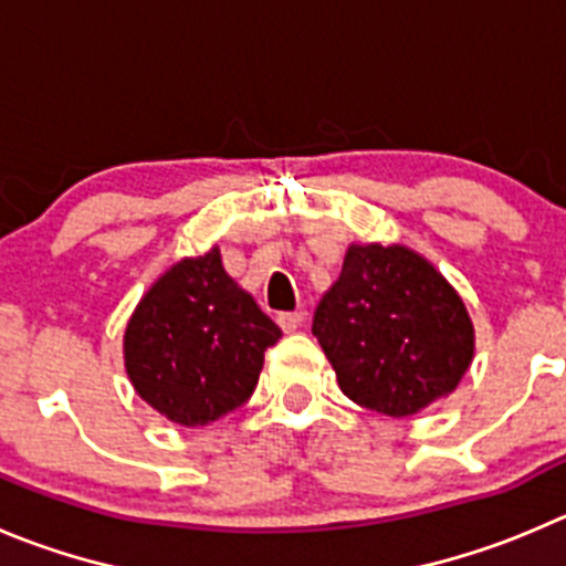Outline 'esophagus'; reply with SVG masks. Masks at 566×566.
Masks as SVG:
<instances>
[{
  "label": "esophagus",
  "instance_id": "1",
  "mask_svg": "<svg viewBox=\"0 0 566 566\" xmlns=\"http://www.w3.org/2000/svg\"><path fill=\"white\" fill-rule=\"evenodd\" d=\"M277 325L283 333H294L300 325H303V314H292V311H286V314H277Z\"/></svg>",
  "mask_w": 566,
  "mask_h": 566
}]
</instances>
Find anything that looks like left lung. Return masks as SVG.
Here are the masks:
<instances>
[{
	"label": "left lung",
	"instance_id": "1",
	"mask_svg": "<svg viewBox=\"0 0 566 566\" xmlns=\"http://www.w3.org/2000/svg\"><path fill=\"white\" fill-rule=\"evenodd\" d=\"M311 331L338 389L386 417H411L453 395L475 358L461 294L406 244H349Z\"/></svg>",
	"mask_w": 566,
	"mask_h": 566
}]
</instances>
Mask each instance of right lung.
<instances>
[{
  "mask_svg": "<svg viewBox=\"0 0 566 566\" xmlns=\"http://www.w3.org/2000/svg\"><path fill=\"white\" fill-rule=\"evenodd\" d=\"M280 327L222 266V252L171 263L125 327L133 389L160 417L202 428L252 395Z\"/></svg>",
  "mask_w": 566,
  "mask_h": 566,
  "instance_id": "obj_1",
  "label": "right lung"
}]
</instances>
